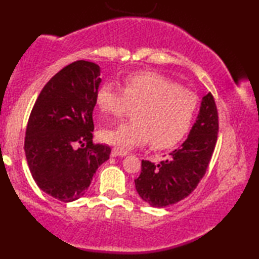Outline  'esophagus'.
Masks as SVG:
<instances>
[{"instance_id": "1", "label": "esophagus", "mask_w": 259, "mask_h": 259, "mask_svg": "<svg viewBox=\"0 0 259 259\" xmlns=\"http://www.w3.org/2000/svg\"><path fill=\"white\" fill-rule=\"evenodd\" d=\"M112 157H123V155L127 154L126 151L121 150V148H118V147H114L112 150Z\"/></svg>"}]
</instances>
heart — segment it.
<instances>
[{"mask_svg": "<svg viewBox=\"0 0 259 259\" xmlns=\"http://www.w3.org/2000/svg\"><path fill=\"white\" fill-rule=\"evenodd\" d=\"M95 101L102 113L114 116L123 114L130 106H136L133 120L100 131L102 141L122 150L140 146L151 139L157 148L175 146L189 132L199 105L194 92L180 88L176 81L153 72L131 74L123 80L122 88L104 82Z\"/></svg>", "mask_w": 259, "mask_h": 259, "instance_id": "1", "label": "heart"}]
</instances>
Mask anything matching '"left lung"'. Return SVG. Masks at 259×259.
Here are the masks:
<instances>
[{
  "mask_svg": "<svg viewBox=\"0 0 259 259\" xmlns=\"http://www.w3.org/2000/svg\"><path fill=\"white\" fill-rule=\"evenodd\" d=\"M219 130L213 95L203 97L200 111L189 138L168 157L154 164L141 161L140 176L134 180L141 199L154 207H165L192 193L207 171Z\"/></svg>",
  "mask_w": 259,
  "mask_h": 259,
  "instance_id": "obj_1",
  "label": "left lung"
}]
</instances>
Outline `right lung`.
I'll return each instance as SVG.
<instances>
[{
    "label": "right lung",
    "mask_w": 259,
    "mask_h": 259,
    "mask_svg": "<svg viewBox=\"0 0 259 259\" xmlns=\"http://www.w3.org/2000/svg\"><path fill=\"white\" fill-rule=\"evenodd\" d=\"M100 67L72 62L42 88L28 119L24 152L37 186L69 203L82 197L99 166L109 159L108 145L93 143V111Z\"/></svg>",
    "instance_id": "right-lung-1"
}]
</instances>
